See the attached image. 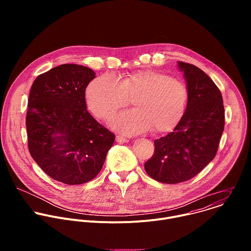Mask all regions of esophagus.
<instances>
[{
  "label": "esophagus",
  "mask_w": 251,
  "mask_h": 251,
  "mask_svg": "<svg viewBox=\"0 0 251 251\" xmlns=\"http://www.w3.org/2000/svg\"><path fill=\"white\" fill-rule=\"evenodd\" d=\"M116 142H118V143H128L129 140L124 138V137H121V136H116Z\"/></svg>",
  "instance_id": "obj_1"
}]
</instances>
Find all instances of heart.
<instances>
[{
  "label": "heart",
  "mask_w": 251,
  "mask_h": 251,
  "mask_svg": "<svg viewBox=\"0 0 251 251\" xmlns=\"http://www.w3.org/2000/svg\"><path fill=\"white\" fill-rule=\"evenodd\" d=\"M133 98L135 109L119 114L113 127L125 135H138L151 128L156 133L173 130L183 119L189 101V90L180 80L154 69H141L120 80L103 75L86 87L89 110L99 119L108 120Z\"/></svg>",
  "instance_id": "heart-1"
}]
</instances>
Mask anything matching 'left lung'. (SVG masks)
Returning a JSON list of instances; mask_svg holds the SVG:
<instances>
[{
    "instance_id": "left-lung-1",
    "label": "left lung",
    "mask_w": 251,
    "mask_h": 251,
    "mask_svg": "<svg viewBox=\"0 0 251 251\" xmlns=\"http://www.w3.org/2000/svg\"><path fill=\"white\" fill-rule=\"evenodd\" d=\"M189 90L185 115L174 131L154 141L147 174L164 184L191 180L216 157L225 128L222 93L205 73L194 64L177 61Z\"/></svg>"
}]
</instances>
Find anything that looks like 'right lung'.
Listing matches in <instances>:
<instances>
[{
  "label": "right lung",
  "instance_id": "right-lung-1",
  "mask_svg": "<svg viewBox=\"0 0 251 251\" xmlns=\"http://www.w3.org/2000/svg\"><path fill=\"white\" fill-rule=\"evenodd\" d=\"M95 73L61 64L34 79L26 111L30 156L53 180L87 183L98 175L115 135L86 110L85 89Z\"/></svg>",
  "mask_w": 251,
  "mask_h": 251
}]
</instances>
